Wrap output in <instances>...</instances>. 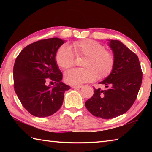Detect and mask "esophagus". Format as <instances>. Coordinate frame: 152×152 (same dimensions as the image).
<instances>
[{"mask_svg":"<svg viewBox=\"0 0 152 152\" xmlns=\"http://www.w3.org/2000/svg\"><path fill=\"white\" fill-rule=\"evenodd\" d=\"M72 87L74 88H81L82 86H80V85H72Z\"/></svg>","mask_w":152,"mask_h":152,"instance_id":"obj_1","label":"esophagus"}]
</instances>
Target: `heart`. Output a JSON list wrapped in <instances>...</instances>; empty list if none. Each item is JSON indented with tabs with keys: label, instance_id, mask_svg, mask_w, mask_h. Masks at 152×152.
Returning <instances> with one entry per match:
<instances>
[{
	"label": "heart",
	"instance_id": "obj_1",
	"mask_svg": "<svg viewBox=\"0 0 152 152\" xmlns=\"http://www.w3.org/2000/svg\"><path fill=\"white\" fill-rule=\"evenodd\" d=\"M78 57H85L82 66L83 68H74L64 74L65 81L72 85H80L99 78H106L111 73L115 65V57L106 50L103 45L92 39L76 41L72 44ZM56 60L63 69L74 65V55L68 45H63L56 53Z\"/></svg>",
	"mask_w": 152,
	"mask_h": 152
}]
</instances>
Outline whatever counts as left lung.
Segmentation results:
<instances>
[{
    "label": "left lung",
    "instance_id": "obj_1",
    "mask_svg": "<svg viewBox=\"0 0 152 152\" xmlns=\"http://www.w3.org/2000/svg\"><path fill=\"white\" fill-rule=\"evenodd\" d=\"M115 65L109 76L99 82L106 89L94 88V94L85 106L92 115L104 119L124 114L137 98L142 82V71L137 56L118 40H109Z\"/></svg>",
    "mask_w": 152,
    "mask_h": 152
}]
</instances>
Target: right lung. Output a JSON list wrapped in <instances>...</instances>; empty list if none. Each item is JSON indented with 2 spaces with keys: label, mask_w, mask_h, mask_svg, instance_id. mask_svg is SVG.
I'll return each mask as SVG.
<instances>
[{
  "label": "right lung",
  "mask_w": 152,
  "mask_h": 152,
  "mask_svg": "<svg viewBox=\"0 0 152 152\" xmlns=\"http://www.w3.org/2000/svg\"><path fill=\"white\" fill-rule=\"evenodd\" d=\"M64 42L58 37L37 41L25 47L15 61V91L33 116L45 117L57 112L64 92L70 89L61 81L63 76L56 61L57 51ZM47 80L54 86H47Z\"/></svg>",
  "instance_id": "obj_1"
}]
</instances>
